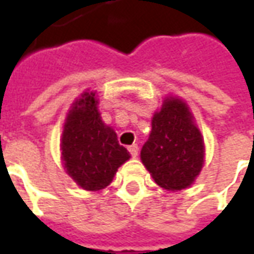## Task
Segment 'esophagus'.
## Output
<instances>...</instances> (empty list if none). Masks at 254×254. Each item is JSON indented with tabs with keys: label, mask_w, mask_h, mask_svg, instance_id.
<instances>
[{
	"label": "esophagus",
	"mask_w": 254,
	"mask_h": 254,
	"mask_svg": "<svg viewBox=\"0 0 254 254\" xmlns=\"http://www.w3.org/2000/svg\"><path fill=\"white\" fill-rule=\"evenodd\" d=\"M127 149H129V152H130V155H132L133 158H136L138 154V147L137 144H132V145H129L127 147Z\"/></svg>",
	"instance_id": "1"
}]
</instances>
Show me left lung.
I'll use <instances>...</instances> for the list:
<instances>
[{
	"label": "left lung",
	"instance_id": "8db88e82",
	"mask_svg": "<svg viewBox=\"0 0 254 254\" xmlns=\"http://www.w3.org/2000/svg\"><path fill=\"white\" fill-rule=\"evenodd\" d=\"M140 156L155 182L167 190H182L194 182L204 165V140L184 100H163Z\"/></svg>",
	"mask_w": 254,
	"mask_h": 254
}]
</instances>
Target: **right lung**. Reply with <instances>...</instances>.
<instances>
[{
  "instance_id": "1",
  "label": "right lung",
  "mask_w": 254,
  "mask_h": 254,
  "mask_svg": "<svg viewBox=\"0 0 254 254\" xmlns=\"http://www.w3.org/2000/svg\"><path fill=\"white\" fill-rule=\"evenodd\" d=\"M61 152L67 176L91 191L110 185L118 167L130 158L117 133L102 121L94 91L81 94L67 113Z\"/></svg>"
}]
</instances>
